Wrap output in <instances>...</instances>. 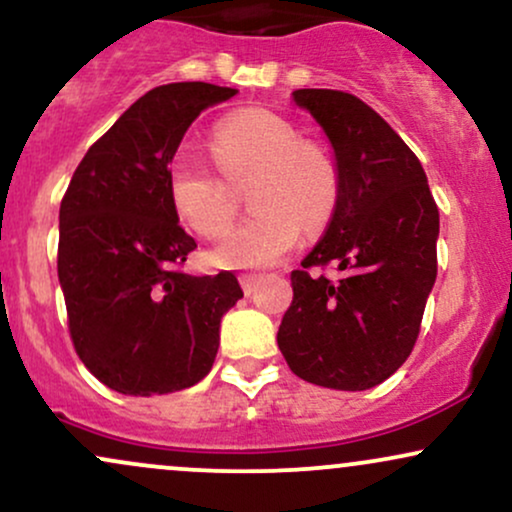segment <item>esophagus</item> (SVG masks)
Listing matches in <instances>:
<instances>
[{
    "label": "esophagus",
    "mask_w": 512,
    "mask_h": 512,
    "mask_svg": "<svg viewBox=\"0 0 512 512\" xmlns=\"http://www.w3.org/2000/svg\"><path fill=\"white\" fill-rule=\"evenodd\" d=\"M238 281H240V286H243L245 296H250V293H255L257 284H260V276H257V274H240Z\"/></svg>",
    "instance_id": "esophagus-1"
}]
</instances>
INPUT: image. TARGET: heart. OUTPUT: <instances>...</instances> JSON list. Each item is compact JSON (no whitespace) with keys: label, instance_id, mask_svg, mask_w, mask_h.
Listing matches in <instances>:
<instances>
[{"label":"heart","instance_id":"heart-1","mask_svg":"<svg viewBox=\"0 0 512 512\" xmlns=\"http://www.w3.org/2000/svg\"><path fill=\"white\" fill-rule=\"evenodd\" d=\"M211 154L228 182L252 175L245 202L255 211L211 252L221 267H272L296 248L303 226L320 231L332 221L339 202L337 166L320 146L301 142L284 117L260 108L223 117ZM168 197L178 219L204 238L223 236L236 214L228 187L192 149H180L170 161Z\"/></svg>","mask_w":512,"mask_h":512}]
</instances>
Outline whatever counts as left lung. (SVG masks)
<instances>
[{
  "instance_id": "left-lung-1",
  "label": "left lung",
  "mask_w": 512,
  "mask_h": 512,
  "mask_svg": "<svg viewBox=\"0 0 512 512\" xmlns=\"http://www.w3.org/2000/svg\"><path fill=\"white\" fill-rule=\"evenodd\" d=\"M330 139L339 202L320 243L291 272L293 301L279 325L281 354L298 378L332 390H370L407 361L438 272V207L414 151L361 98L298 88ZM334 261L330 282L310 266Z\"/></svg>"
}]
</instances>
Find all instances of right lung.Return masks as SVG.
Here are the masks:
<instances>
[{
    "label": "right lung",
    "instance_id": "1",
    "mask_svg": "<svg viewBox=\"0 0 512 512\" xmlns=\"http://www.w3.org/2000/svg\"><path fill=\"white\" fill-rule=\"evenodd\" d=\"M236 88H151L86 151L60 207L57 276L84 366L132 397L192 387L214 366L221 317L243 298L231 272L180 269L195 238L168 197V166L202 110Z\"/></svg>",
    "mask_w": 512,
    "mask_h": 512
}]
</instances>
